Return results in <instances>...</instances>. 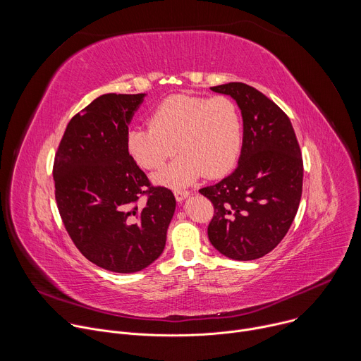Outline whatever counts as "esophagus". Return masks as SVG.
I'll list each match as a JSON object with an SVG mask.
<instances>
[{
	"instance_id": "1",
	"label": "esophagus",
	"mask_w": 361,
	"mask_h": 361,
	"mask_svg": "<svg viewBox=\"0 0 361 361\" xmlns=\"http://www.w3.org/2000/svg\"><path fill=\"white\" fill-rule=\"evenodd\" d=\"M174 195H176V200L178 202L184 201L188 195H190V191H185V190H174Z\"/></svg>"
}]
</instances>
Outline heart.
Segmentation results:
<instances>
[{
	"label": "heart",
	"instance_id": "b5f03b06",
	"mask_svg": "<svg viewBox=\"0 0 361 361\" xmlns=\"http://www.w3.org/2000/svg\"><path fill=\"white\" fill-rule=\"evenodd\" d=\"M243 142L240 113L227 97L176 94L154 109L148 126H134L126 134L130 157L145 170H157L177 151L180 156L154 181L185 187L207 176H226L235 164Z\"/></svg>",
	"mask_w": 361,
	"mask_h": 361
}]
</instances>
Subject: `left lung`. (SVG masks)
Instances as JSON below:
<instances>
[{"label":"left lung","mask_w":361,"mask_h":361,"mask_svg":"<svg viewBox=\"0 0 361 361\" xmlns=\"http://www.w3.org/2000/svg\"><path fill=\"white\" fill-rule=\"evenodd\" d=\"M235 99L243 116L237 169L200 192L214 205L210 243L238 262L260 259L287 234L302 191L300 145L286 113L244 82L212 87Z\"/></svg>","instance_id":"1"}]
</instances>
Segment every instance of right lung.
Returning a JSON list of instances; mask_svg holds the SVG:
<instances>
[{
  "mask_svg": "<svg viewBox=\"0 0 361 361\" xmlns=\"http://www.w3.org/2000/svg\"><path fill=\"white\" fill-rule=\"evenodd\" d=\"M144 97L95 98L71 118L54 159L56 200L67 233L87 260L114 273H135L159 259L176 210L171 190L152 187L126 148Z\"/></svg>",
  "mask_w": 361,
  "mask_h": 361,
  "instance_id": "obj_1",
  "label": "right lung"
}]
</instances>
